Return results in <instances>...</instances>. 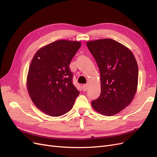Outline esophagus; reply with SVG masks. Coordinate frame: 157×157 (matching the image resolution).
Masks as SVG:
<instances>
[{"mask_svg": "<svg viewBox=\"0 0 157 157\" xmlns=\"http://www.w3.org/2000/svg\"><path fill=\"white\" fill-rule=\"evenodd\" d=\"M88 84H84V86H82V90H83V91H84V92H86V90H88Z\"/></svg>", "mask_w": 157, "mask_h": 157, "instance_id": "34e87169", "label": "esophagus"}]
</instances>
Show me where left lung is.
Instances as JSON below:
<instances>
[{"label":"left lung","mask_w":157,"mask_h":157,"mask_svg":"<svg viewBox=\"0 0 157 157\" xmlns=\"http://www.w3.org/2000/svg\"><path fill=\"white\" fill-rule=\"evenodd\" d=\"M100 73L101 94L92 101L95 111L113 116L128 106L138 84V66L132 51L111 39L86 42Z\"/></svg>","instance_id":"obj_1"}]
</instances>
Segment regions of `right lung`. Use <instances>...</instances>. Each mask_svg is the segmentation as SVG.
Segmentation results:
<instances>
[{"label": "right lung", "mask_w": 157, "mask_h": 157, "mask_svg": "<svg viewBox=\"0 0 157 157\" xmlns=\"http://www.w3.org/2000/svg\"><path fill=\"white\" fill-rule=\"evenodd\" d=\"M81 46L79 41L58 40L37 50L27 77V88L40 111L59 117L73 108L79 92L72 82L69 64Z\"/></svg>", "instance_id": "add662e5"}]
</instances>
